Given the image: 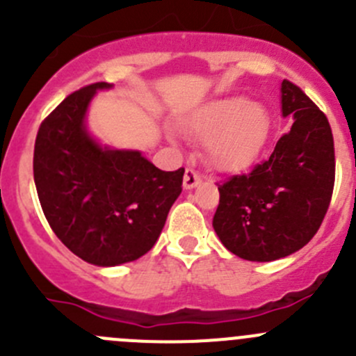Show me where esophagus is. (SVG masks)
I'll list each match as a JSON object with an SVG mask.
<instances>
[{
    "instance_id": "1",
    "label": "esophagus",
    "mask_w": 356,
    "mask_h": 356,
    "mask_svg": "<svg viewBox=\"0 0 356 356\" xmlns=\"http://www.w3.org/2000/svg\"><path fill=\"white\" fill-rule=\"evenodd\" d=\"M200 183V175L195 173L193 170H186L185 171V177H183V188L185 190H190L193 188V186H197Z\"/></svg>"
}]
</instances>
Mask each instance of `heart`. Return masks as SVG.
I'll return each mask as SVG.
<instances>
[{
	"label": "heart",
	"mask_w": 356,
	"mask_h": 356,
	"mask_svg": "<svg viewBox=\"0 0 356 356\" xmlns=\"http://www.w3.org/2000/svg\"><path fill=\"white\" fill-rule=\"evenodd\" d=\"M272 131V119L263 105L245 97L209 102L185 121V133L204 142L213 168L238 173L254 164Z\"/></svg>",
	"instance_id": "heart-1"
}]
</instances>
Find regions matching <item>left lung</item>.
Returning a JSON list of instances; mask_svg holds the SVG:
<instances>
[{
    "label": "left lung",
    "instance_id": "8db88e82",
    "mask_svg": "<svg viewBox=\"0 0 356 356\" xmlns=\"http://www.w3.org/2000/svg\"><path fill=\"white\" fill-rule=\"evenodd\" d=\"M282 115L293 126L272 156L220 190L213 228L221 244L248 261H275L312 241L329 209L336 161L325 114L291 81L280 86Z\"/></svg>",
    "mask_w": 356,
    "mask_h": 356
}]
</instances>
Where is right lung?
Returning <instances> with one entry per match:
<instances>
[{
	"label": "right lung",
	"instance_id": "right-lung-1",
	"mask_svg": "<svg viewBox=\"0 0 356 356\" xmlns=\"http://www.w3.org/2000/svg\"><path fill=\"white\" fill-rule=\"evenodd\" d=\"M111 88L95 83L69 95L41 122L34 145V183L51 230L97 266L135 261L154 248L185 173L97 142L86 112L97 91Z\"/></svg>",
	"mask_w": 356,
	"mask_h": 356
}]
</instances>
